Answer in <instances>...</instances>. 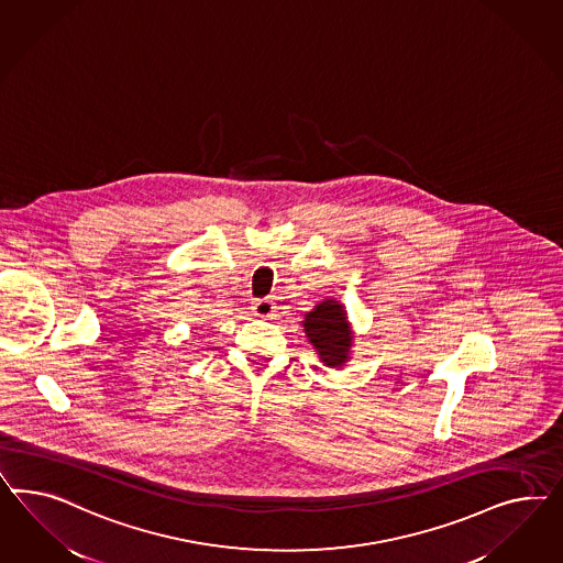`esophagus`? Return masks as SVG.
<instances>
[{
    "label": "esophagus",
    "instance_id": "esophagus-1",
    "mask_svg": "<svg viewBox=\"0 0 563 563\" xmlns=\"http://www.w3.org/2000/svg\"><path fill=\"white\" fill-rule=\"evenodd\" d=\"M252 309H254V316H257V318H268L274 311V303L271 299H256L252 303Z\"/></svg>",
    "mask_w": 563,
    "mask_h": 563
}]
</instances>
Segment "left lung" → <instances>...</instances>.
<instances>
[{
    "label": "left lung",
    "instance_id": "left-lung-1",
    "mask_svg": "<svg viewBox=\"0 0 563 563\" xmlns=\"http://www.w3.org/2000/svg\"><path fill=\"white\" fill-rule=\"evenodd\" d=\"M303 328H306L307 339L318 349V355L325 365L336 367L349 358L353 336H351L344 307L341 303L332 299L318 303L313 311L307 313Z\"/></svg>",
    "mask_w": 563,
    "mask_h": 563
}]
</instances>
